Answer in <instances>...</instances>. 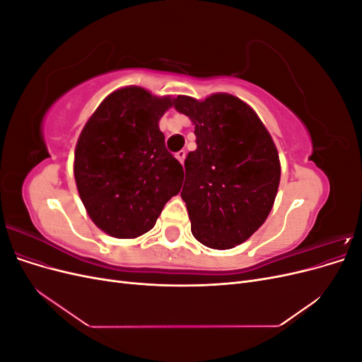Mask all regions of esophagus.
Returning <instances> with one entry per match:
<instances>
[{"label":"esophagus","mask_w":362,"mask_h":362,"mask_svg":"<svg viewBox=\"0 0 362 362\" xmlns=\"http://www.w3.org/2000/svg\"><path fill=\"white\" fill-rule=\"evenodd\" d=\"M175 157H177V160L182 164L184 163V160H185V151L184 149H181V151H178L177 154H175Z\"/></svg>","instance_id":"1"}]
</instances>
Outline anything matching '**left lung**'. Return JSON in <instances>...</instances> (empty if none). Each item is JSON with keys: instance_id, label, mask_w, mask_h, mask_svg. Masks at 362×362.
Instances as JSON below:
<instances>
[{"instance_id": "obj_1", "label": "left lung", "mask_w": 362, "mask_h": 362, "mask_svg": "<svg viewBox=\"0 0 362 362\" xmlns=\"http://www.w3.org/2000/svg\"><path fill=\"white\" fill-rule=\"evenodd\" d=\"M173 107L192 119L198 145L184 161L181 192L192 234L206 247H235L266 222L275 202L278 149L258 115L234 95L204 101L180 95Z\"/></svg>"}]
</instances>
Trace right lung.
I'll use <instances>...</instances> for the list:
<instances>
[{
  "instance_id": "add662e5",
  "label": "right lung",
  "mask_w": 362,
  "mask_h": 362,
  "mask_svg": "<svg viewBox=\"0 0 362 362\" xmlns=\"http://www.w3.org/2000/svg\"><path fill=\"white\" fill-rule=\"evenodd\" d=\"M172 104L170 96L122 87L105 98L81 131L74 161L76 189L87 214L108 235L148 233L181 190L182 166L158 128Z\"/></svg>"
}]
</instances>
